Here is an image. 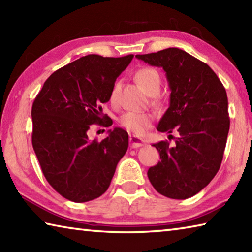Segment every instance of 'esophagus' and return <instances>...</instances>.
<instances>
[{"label":"esophagus","instance_id":"34e87169","mask_svg":"<svg viewBox=\"0 0 252 252\" xmlns=\"http://www.w3.org/2000/svg\"><path fill=\"white\" fill-rule=\"evenodd\" d=\"M129 143H130V147L131 148H138V147H142L144 145V142L140 138H138L137 136H134V135H130L129 136Z\"/></svg>","mask_w":252,"mask_h":252}]
</instances>
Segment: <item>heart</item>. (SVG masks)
Segmentation results:
<instances>
[{
  "instance_id": "1",
  "label": "heart",
  "mask_w": 252,
  "mask_h": 252,
  "mask_svg": "<svg viewBox=\"0 0 252 252\" xmlns=\"http://www.w3.org/2000/svg\"><path fill=\"white\" fill-rule=\"evenodd\" d=\"M135 79L146 94L155 96L160 90V76L155 68L143 67L135 74ZM118 85L115 84L109 94V100L114 103L117 98ZM119 125L135 135H143L153 123V115L147 113L127 112L118 119Z\"/></svg>"
}]
</instances>
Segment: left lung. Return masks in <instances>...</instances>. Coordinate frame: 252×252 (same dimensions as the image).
Segmentation results:
<instances>
[{
    "label": "left lung",
    "mask_w": 252,
    "mask_h": 252,
    "mask_svg": "<svg viewBox=\"0 0 252 252\" xmlns=\"http://www.w3.org/2000/svg\"><path fill=\"white\" fill-rule=\"evenodd\" d=\"M136 57L165 70L170 100L157 130L178 133L174 146L167 140L153 145L161 160L148 169V179L160 195L187 199L221 165L230 126L226 90L208 65L177 47Z\"/></svg>",
    "instance_id": "1"
}]
</instances>
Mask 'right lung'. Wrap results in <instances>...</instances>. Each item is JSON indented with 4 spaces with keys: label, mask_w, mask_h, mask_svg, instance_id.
Segmentation results:
<instances>
[{
    "label": "right lung",
    "mask_w": 252,
    "mask_h": 252,
    "mask_svg": "<svg viewBox=\"0 0 252 252\" xmlns=\"http://www.w3.org/2000/svg\"><path fill=\"white\" fill-rule=\"evenodd\" d=\"M134 55L83 56L57 69L32 106V145L48 184L66 199L86 202L107 190L128 148V134L114 128L101 142L90 140L93 124L112 126L101 105Z\"/></svg>",
    "instance_id": "right-lung-1"
}]
</instances>
